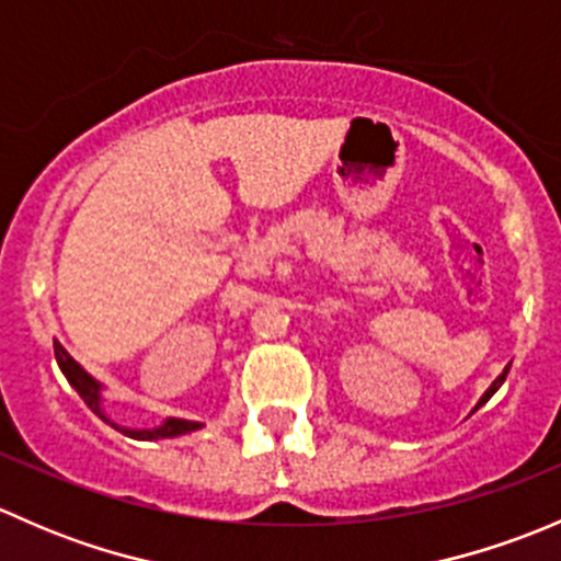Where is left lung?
Returning <instances> with one entry per match:
<instances>
[{
	"instance_id": "obj_1",
	"label": "left lung",
	"mask_w": 561,
	"mask_h": 561,
	"mask_svg": "<svg viewBox=\"0 0 561 561\" xmlns=\"http://www.w3.org/2000/svg\"><path fill=\"white\" fill-rule=\"evenodd\" d=\"M507 371H511V366H505V371H502V375H500V377H496V380H494V382H491V388H489V390H485V393H483V396H480V401H478V404H474V410H472V412H478V410H480V407H483V404H485V401H489V399H491V396H494V393H496V390H500V388H502V382H505Z\"/></svg>"
}]
</instances>
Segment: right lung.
Instances as JSON below:
<instances>
[{"label": "right lung", "instance_id": "right-lung-1", "mask_svg": "<svg viewBox=\"0 0 561 561\" xmlns=\"http://www.w3.org/2000/svg\"><path fill=\"white\" fill-rule=\"evenodd\" d=\"M54 353H56V364H59L61 375H65L67 382H70V386L78 390V396L87 401L89 410H92L94 415L103 417L105 423H111L113 428H118L122 434H127V437H133V439H165V437H181V434H190V432H197V428H201V423L181 421V417H168V421L162 423V426H157V428H124V426H118V423H113L103 410V386H100V382L94 380V377L89 375V371L83 369V366L78 364V360L72 358V355L67 353V350L61 347L59 342H54Z\"/></svg>", "mask_w": 561, "mask_h": 561}]
</instances>
